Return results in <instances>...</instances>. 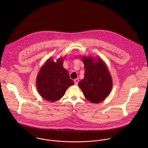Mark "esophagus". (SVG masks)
Listing matches in <instances>:
<instances>
[{
  "mask_svg": "<svg viewBox=\"0 0 148 148\" xmlns=\"http://www.w3.org/2000/svg\"><path fill=\"white\" fill-rule=\"evenodd\" d=\"M79 79H75V80H74V83H75V85L78 84V83H79Z\"/></svg>",
  "mask_w": 148,
  "mask_h": 148,
  "instance_id": "obj_1",
  "label": "esophagus"
}]
</instances>
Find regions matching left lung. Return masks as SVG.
<instances>
[{"instance_id":"left-lung-1","label":"left lung","mask_w":148,"mask_h":148,"mask_svg":"<svg viewBox=\"0 0 148 148\" xmlns=\"http://www.w3.org/2000/svg\"><path fill=\"white\" fill-rule=\"evenodd\" d=\"M84 65V77L79 83L85 98L92 103H100L109 95L112 79L106 63L100 58L81 56Z\"/></svg>"}]
</instances>
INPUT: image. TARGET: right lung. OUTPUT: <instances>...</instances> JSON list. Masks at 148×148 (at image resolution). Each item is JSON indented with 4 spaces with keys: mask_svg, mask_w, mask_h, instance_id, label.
<instances>
[{
    "mask_svg": "<svg viewBox=\"0 0 148 148\" xmlns=\"http://www.w3.org/2000/svg\"><path fill=\"white\" fill-rule=\"evenodd\" d=\"M64 58L56 62L48 59L43 65L36 77V87L43 99L54 102L60 99L69 86L74 84L63 66Z\"/></svg>",
    "mask_w": 148,
    "mask_h": 148,
    "instance_id": "right-lung-1",
    "label": "right lung"
}]
</instances>
